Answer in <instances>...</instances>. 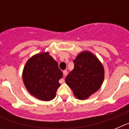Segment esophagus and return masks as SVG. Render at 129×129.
I'll return each mask as SVG.
<instances>
[{"mask_svg": "<svg viewBox=\"0 0 129 129\" xmlns=\"http://www.w3.org/2000/svg\"><path fill=\"white\" fill-rule=\"evenodd\" d=\"M62 73H63V76H64V77H65V76L67 75V70H64V71L62 72ZM64 82V79H60V83H63Z\"/></svg>", "mask_w": 129, "mask_h": 129, "instance_id": "esophagus-1", "label": "esophagus"}]
</instances>
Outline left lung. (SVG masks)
Masks as SVG:
<instances>
[{
  "mask_svg": "<svg viewBox=\"0 0 129 129\" xmlns=\"http://www.w3.org/2000/svg\"><path fill=\"white\" fill-rule=\"evenodd\" d=\"M74 68L65 79L78 100H86L98 90L105 77L103 65L94 53L83 51L74 60Z\"/></svg>",
  "mask_w": 129,
  "mask_h": 129,
  "instance_id": "1",
  "label": "left lung"
}]
</instances>
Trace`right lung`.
<instances>
[{"label": "right lung", "instance_id": "add662e5", "mask_svg": "<svg viewBox=\"0 0 129 129\" xmlns=\"http://www.w3.org/2000/svg\"><path fill=\"white\" fill-rule=\"evenodd\" d=\"M62 72L48 52L37 53L28 59L22 72V80L29 94L38 100L55 98Z\"/></svg>", "mask_w": 129, "mask_h": 129}]
</instances>
